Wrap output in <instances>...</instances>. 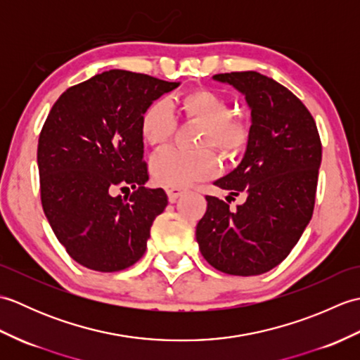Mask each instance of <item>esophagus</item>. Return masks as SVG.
<instances>
[{
    "label": "esophagus",
    "mask_w": 360,
    "mask_h": 360,
    "mask_svg": "<svg viewBox=\"0 0 360 360\" xmlns=\"http://www.w3.org/2000/svg\"><path fill=\"white\" fill-rule=\"evenodd\" d=\"M184 193H186V188H182V187H167L168 201L170 202H174L179 196H182Z\"/></svg>",
    "instance_id": "esophagus-1"
}]
</instances>
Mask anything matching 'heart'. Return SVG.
Segmentation results:
<instances>
[{"instance_id":"b5f03b06","label":"heart","mask_w":360,"mask_h":360,"mask_svg":"<svg viewBox=\"0 0 360 360\" xmlns=\"http://www.w3.org/2000/svg\"><path fill=\"white\" fill-rule=\"evenodd\" d=\"M179 111L188 120L202 125L198 145L213 147L221 155L235 156L246 147L249 128L243 120L231 116V105L212 89H195L181 97ZM176 117L168 102H151L141 116V136L151 148H160L172 139ZM218 172V159L207 148L186 153L167 148L151 159L150 173L158 184L184 187L209 179Z\"/></svg>"}]
</instances>
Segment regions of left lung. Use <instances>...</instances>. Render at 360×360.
<instances>
[{"label":"left lung","mask_w":360,"mask_h":360,"mask_svg":"<svg viewBox=\"0 0 360 360\" xmlns=\"http://www.w3.org/2000/svg\"><path fill=\"white\" fill-rule=\"evenodd\" d=\"M246 98L250 129L238 167L213 182L229 198L246 201L229 209L205 196L207 210L196 226L202 257L215 269L250 277L280 264L309 224L322 162L316 122L288 88L255 72L213 75Z\"/></svg>","instance_id":"8db88e82"}]
</instances>
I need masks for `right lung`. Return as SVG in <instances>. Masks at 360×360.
<instances>
[{
  "label": "right lung",
  "mask_w": 360,
  "mask_h": 360,
  "mask_svg": "<svg viewBox=\"0 0 360 360\" xmlns=\"http://www.w3.org/2000/svg\"><path fill=\"white\" fill-rule=\"evenodd\" d=\"M179 86L145 74L111 70L58 97L38 139L44 215L68 254L98 272L139 262L153 221L167 207L162 188H148L141 116ZM134 190L124 198L116 188Z\"/></svg>",
  "instance_id": "1"
}]
</instances>
